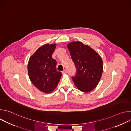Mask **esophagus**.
I'll return each instance as SVG.
<instances>
[{"instance_id":"obj_1","label":"esophagus","mask_w":131,"mask_h":131,"mask_svg":"<svg viewBox=\"0 0 131 131\" xmlns=\"http://www.w3.org/2000/svg\"><path fill=\"white\" fill-rule=\"evenodd\" d=\"M66 73H67V70H66V69H64V70L62 71V73H63V74H66Z\"/></svg>"}]
</instances>
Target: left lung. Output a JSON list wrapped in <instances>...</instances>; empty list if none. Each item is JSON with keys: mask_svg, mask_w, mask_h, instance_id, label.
I'll return each instance as SVG.
<instances>
[{"mask_svg": "<svg viewBox=\"0 0 131 131\" xmlns=\"http://www.w3.org/2000/svg\"><path fill=\"white\" fill-rule=\"evenodd\" d=\"M67 48L77 69V73L72 77L74 85L80 91L89 92L99 84L103 70L101 56L90 47L80 41L67 45Z\"/></svg>", "mask_w": 131, "mask_h": 131, "instance_id": "1", "label": "left lung"}]
</instances>
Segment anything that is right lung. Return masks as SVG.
I'll list each match as a JSON object with an SVG mask.
<instances>
[{
	"label": "right lung",
	"instance_id": "1",
	"mask_svg": "<svg viewBox=\"0 0 131 131\" xmlns=\"http://www.w3.org/2000/svg\"><path fill=\"white\" fill-rule=\"evenodd\" d=\"M55 43L45 44L30 57L27 66L29 78L34 85L45 93H50L57 87L62 73L57 70V61L52 55Z\"/></svg>",
	"mask_w": 131,
	"mask_h": 131
}]
</instances>
